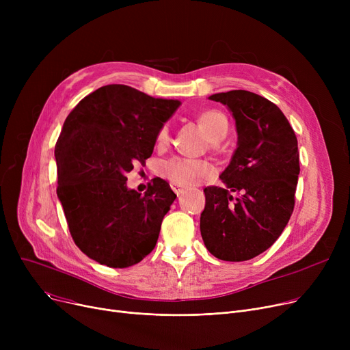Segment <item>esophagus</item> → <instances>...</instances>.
I'll return each instance as SVG.
<instances>
[{
    "label": "esophagus",
    "mask_w": 350,
    "mask_h": 350,
    "mask_svg": "<svg viewBox=\"0 0 350 350\" xmlns=\"http://www.w3.org/2000/svg\"><path fill=\"white\" fill-rule=\"evenodd\" d=\"M172 190H173L177 196H180L183 191H185V189H183V187L178 186V185H172Z\"/></svg>",
    "instance_id": "obj_1"
}]
</instances>
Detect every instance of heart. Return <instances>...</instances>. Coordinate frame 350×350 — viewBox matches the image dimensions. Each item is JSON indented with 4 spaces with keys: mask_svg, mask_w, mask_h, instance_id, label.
<instances>
[{
    "mask_svg": "<svg viewBox=\"0 0 350 350\" xmlns=\"http://www.w3.org/2000/svg\"><path fill=\"white\" fill-rule=\"evenodd\" d=\"M198 123L204 129L208 139L214 143L221 142L228 133V119L219 112L211 109L198 115ZM169 140V127L163 126L157 133V143L164 144ZM213 167L206 160L187 159V157H172L160 165V174L178 186H194L201 178L211 174Z\"/></svg>",
    "mask_w": 350,
    "mask_h": 350,
    "instance_id": "b5f03b06",
    "label": "heart"
}]
</instances>
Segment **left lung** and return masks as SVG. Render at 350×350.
Segmentation results:
<instances>
[{"mask_svg":"<svg viewBox=\"0 0 350 350\" xmlns=\"http://www.w3.org/2000/svg\"><path fill=\"white\" fill-rule=\"evenodd\" d=\"M235 119L238 146L219 178L204 189L200 231L218 260L247 261L268 250L286 227L295 206L299 152L281 109L248 90L210 96Z\"/></svg>","mask_w":350,"mask_h":350,"instance_id":"1","label":"left lung"}]
</instances>
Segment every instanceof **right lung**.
<instances>
[{
	"label": "right lung",
	"instance_id": "add662e5",
	"mask_svg": "<svg viewBox=\"0 0 350 350\" xmlns=\"http://www.w3.org/2000/svg\"><path fill=\"white\" fill-rule=\"evenodd\" d=\"M178 106L106 85L68 115L55 144L57 194L73 241L94 261L127 268L153 251L177 196L159 177L142 196L127 189L126 174L152 156L159 131Z\"/></svg>",
	"mask_w": 350,
	"mask_h": 350
}]
</instances>
